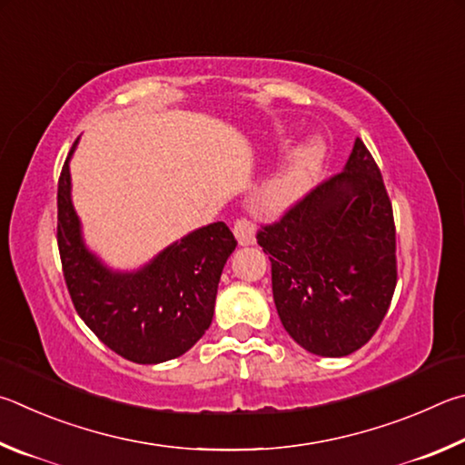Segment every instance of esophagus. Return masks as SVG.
<instances>
[{"label":"esophagus","mask_w":465,"mask_h":465,"mask_svg":"<svg viewBox=\"0 0 465 465\" xmlns=\"http://www.w3.org/2000/svg\"><path fill=\"white\" fill-rule=\"evenodd\" d=\"M234 237H237L239 245L242 247H249V245H255V226L251 220L247 218H239L237 223H234V228H232Z\"/></svg>","instance_id":"1"}]
</instances>
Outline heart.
Returning a JSON list of instances; mask_svg holds the SVG:
<instances>
[{
    "instance_id": "1",
    "label": "heart",
    "mask_w": 465,
    "mask_h": 465,
    "mask_svg": "<svg viewBox=\"0 0 465 465\" xmlns=\"http://www.w3.org/2000/svg\"><path fill=\"white\" fill-rule=\"evenodd\" d=\"M327 144L321 136H308L294 149L283 154V159L257 185L253 202L265 214H282L294 208L306 198L321 175Z\"/></svg>"
}]
</instances>
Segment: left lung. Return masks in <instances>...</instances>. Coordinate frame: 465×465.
<instances>
[{
	"label": "left lung",
	"instance_id": "8db88e82",
	"mask_svg": "<svg viewBox=\"0 0 465 465\" xmlns=\"http://www.w3.org/2000/svg\"><path fill=\"white\" fill-rule=\"evenodd\" d=\"M273 302L306 351L343 357L371 339L396 288V231L384 179L355 138L341 173L257 232Z\"/></svg>",
	"mask_w": 465,
	"mask_h": 465
}]
</instances>
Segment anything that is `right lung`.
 Wrapping results in <instances>:
<instances>
[{
    "mask_svg": "<svg viewBox=\"0 0 465 465\" xmlns=\"http://www.w3.org/2000/svg\"><path fill=\"white\" fill-rule=\"evenodd\" d=\"M59 177L56 241L64 282L95 337L134 363H163L198 343L214 316L218 282L237 247L224 223L202 226L136 270H114L87 247L71 198L69 161Z\"/></svg>",
    "mask_w": 465,
    "mask_h": 465,
    "instance_id": "1",
    "label": "right lung"
}]
</instances>
